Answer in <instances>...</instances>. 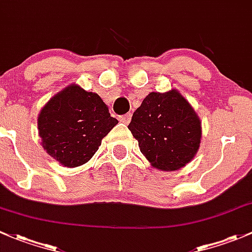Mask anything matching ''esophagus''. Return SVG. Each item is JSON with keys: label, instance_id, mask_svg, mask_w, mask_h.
<instances>
[{"label": "esophagus", "instance_id": "34e87169", "mask_svg": "<svg viewBox=\"0 0 252 252\" xmlns=\"http://www.w3.org/2000/svg\"><path fill=\"white\" fill-rule=\"evenodd\" d=\"M120 119H121V121H123L124 124H129V121H131V119H132V114L127 113V114H125V115L121 116Z\"/></svg>", "mask_w": 252, "mask_h": 252}]
</instances>
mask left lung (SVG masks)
<instances>
[{"mask_svg": "<svg viewBox=\"0 0 252 252\" xmlns=\"http://www.w3.org/2000/svg\"><path fill=\"white\" fill-rule=\"evenodd\" d=\"M200 119L178 91L150 92L133 113L128 129L148 161L176 171L193 160L200 147Z\"/></svg>", "mask_w": 252, "mask_h": 252, "instance_id": "left-lung-1", "label": "left lung"}]
</instances>
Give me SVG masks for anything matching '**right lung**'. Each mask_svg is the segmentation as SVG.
Wrapping results in <instances>:
<instances>
[{
  "instance_id": "right-lung-1",
  "label": "right lung",
  "mask_w": 252,
  "mask_h": 252,
  "mask_svg": "<svg viewBox=\"0 0 252 252\" xmlns=\"http://www.w3.org/2000/svg\"><path fill=\"white\" fill-rule=\"evenodd\" d=\"M115 125L102 98L75 84L52 97L37 119L43 149L66 167L86 164Z\"/></svg>"
}]
</instances>
